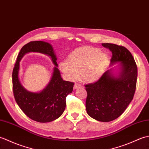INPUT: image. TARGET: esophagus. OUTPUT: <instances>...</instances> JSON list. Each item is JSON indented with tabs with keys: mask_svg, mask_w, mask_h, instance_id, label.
Listing matches in <instances>:
<instances>
[{
	"mask_svg": "<svg viewBox=\"0 0 149 149\" xmlns=\"http://www.w3.org/2000/svg\"><path fill=\"white\" fill-rule=\"evenodd\" d=\"M79 87H81V84H79V83H75V84H74V90L77 89V88H79Z\"/></svg>",
	"mask_w": 149,
	"mask_h": 149,
	"instance_id": "esophagus-1",
	"label": "esophagus"
}]
</instances>
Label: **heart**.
<instances>
[{
	"label": "heart",
	"mask_w": 149,
	"mask_h": 149,
	"mask_svg": "<svg viewBox=\"0 0 149 149\" xmlns=\"http://www.w3.org/2000/svg\"><path fill=\"white\" fill-rule=\"evenodd\" d=\"M108 61L106 53L93 47L75 50L68 60L59 63V68L66 78L74 80L80 72V78L85 82H95L99 79L105 70Z\"/></svg>",
	"instance_id": "heart-1"
}]
</instances>
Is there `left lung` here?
I'll use <instances>...</instances> for the list:
<instances>
[{
    "mask_svg": "<svg viewBox=\"0 0 149 149\" xmlns=\"http://www.w3.org/2000/svg\"><path fill=\"white\" fill-rule=\"evenodd\" d=\"M102 45L112 52L110 66L118 63V68H111L99 81L85 85L86 109L91 118L107 122L121 115L133 99L138 69L131 53L124 47L113 43Z\"/></svg>",
    "mask_w": 149,
    "mask_h": 149,
    "instance_id": "1",
    "label": "left lung"
}]
</instances>
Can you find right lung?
<instances>
[{
	"instance_id": "1",
	"label": "right lung",
	"mask_w": 149,
	"mask_h": 149,
	"mask_svg": "<svg viewBox=\"0 0 149 149\" xmlns=\"http://www.w3.org/2000/svg\"><path fill=\"white\" fill-rule=\"evenodd\" d=\"M29 52H38L49 56L55 65L49 83L38 93L26 90L19 80V62L23 56ZM56 61L52 46L42 41L27 43L21 49L18 56L12 74L14 97L22 111L34 121L45 123L58 118L65 109L66 96L73 91L74 83L63 80Z\"/></svg>"
}]
</instances>
